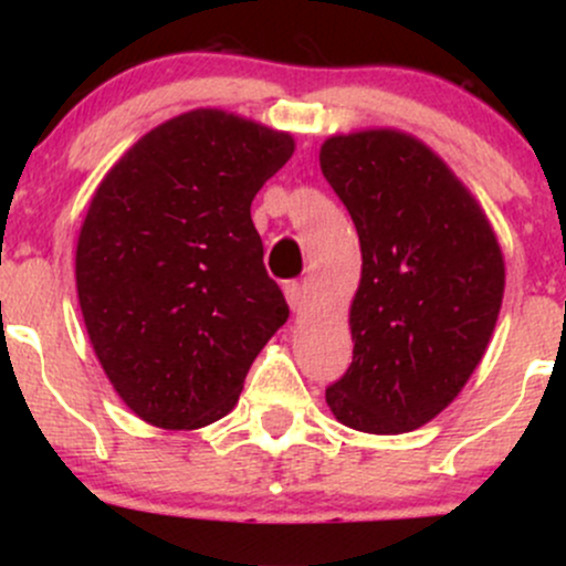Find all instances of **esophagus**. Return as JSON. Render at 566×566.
I'll return each mask as SVG.
<instances>
[{"instance_id": "1", "label": "esophagus", "mask_w": 566, "mask_h": 566, "mask_svg": "<svg viewBox=\"0 0 566 566\" xmlns=\"http://www.w3.org/2000/svg\"><path fill=\"white\" fill-rule=\"evenodd\" d=\"M282 290H284V297H287L290 308L292 311H301L303 308V297H305L301 282H284Z\"/></svg>"}]
</instances>
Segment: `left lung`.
<instances>
[{
    "instance_id": "1",
    "label": "left lung",
    "mask_w": 566,
    "mask_h": 566,
    "mask_svg": "<svg viewBox=\"0 0 566 566\" xmlns=\"http://www.w3.org/2000/svg\"><path fill=\"white\" fill-rule=\"evenodd\" d=\"M319 165L361 244L354 359L327 405L356 431H412L482 361L505 284L497 239L450 167L405 133L337 135Z\"/></svg>"
}]
</instances>
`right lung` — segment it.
<instances>
[{
    "label": "right lung",
    "instance_id": "obj_1",
    "mask_svg": "<svg viewBox=\"0 0 566 566\" xmlns=\"http://www.w3.org/2000/svg\"><path fill=\"white\" fill-rule=\"evenodd\" d=\"M292 151L287 133L199 108L143 135L97 186L76 290L97 359L146 423L229 415L287 322L250 205Z\"/></svg>",
    "mask_w": 566,
    "mask_h": 566
}]
</instances>
